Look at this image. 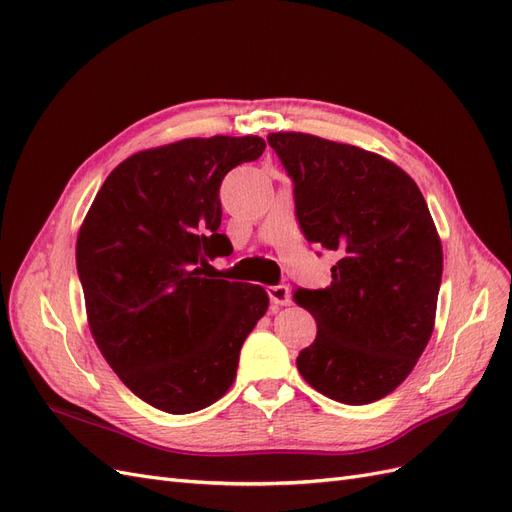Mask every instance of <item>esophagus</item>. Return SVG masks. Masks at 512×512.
Returning a JSON list of instances; mask_svg holds the SVG:
<instances>
[{
	"instance_id": "34e87169",
	"label": "esophagus",
	"mask_w": 512,
	"mask_h": 512,
	"mask_svg": "<svg viewBox=\"0 0 512 512\" xmlns=\"http://www.w3.org/2000/svg\"><path fill=\"white\" fill-rule=\"evenodd\" d=\"M267 294H269V301L273 305H288L290 303V292L286 286H269L267 288Z\"/></svg>"
}]
</instances>
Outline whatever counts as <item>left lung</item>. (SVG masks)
<instances>
[{"instance_id":"obj_1","label":"left lung","mask_w":512,"mask_h":512,"mask_svg":"<svg viewBox=\"0 0 512 512\" xmlns=\"http://www.w3.org/2000/svg\"><path fill=\"white\" fill-rule=\"evenodd\" d=\"M267 141L292 179L305 239L337 254L331 286L292 294L318 327L299 374L339 404H371L408 378L431 337L438 230L418 185L378 153L301 132Z\"/></svg>"}]
</instances>
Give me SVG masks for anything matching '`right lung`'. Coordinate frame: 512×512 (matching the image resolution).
<instances>
[{
	"label": "right lung",
	"mask_w": 512,
	"mask_h": 512,
	"mask_svg": "<svg viewBox=\"0 0 512 512\" xmlns=\"http://www.w3.org/2000/svg\"><path fill=\"white\" fill-rule=\"evenodd\" d=\"M258 136H211L134 153L106 177L76 239L89 329L128 389L168 414L218 401L245 337L265 316L262 286L215 280L228 170L265 151Z\"/></svg>",
	"instance_id": "obj_1"
}]
</instances>
